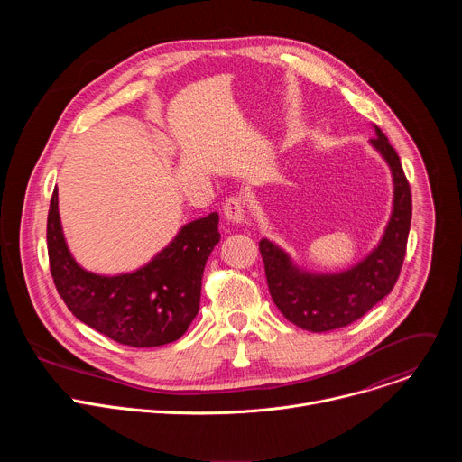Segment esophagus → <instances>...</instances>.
<instances>
[{
    "mask_svg": "<svg viewBox=\"0 0 462 462\" xmlns=\"http://www.w3.org/2000/svg\"><path fill=\"white\" fill-rule=\"evenodd\" d=\"M245 199L241 195H232L226 199L225 207H223V214L230 223H243L245 219Z\"/></svg>",
    "mask_w": 462,
    "mask_h": 462,
    "instance_id": "1",
    "label": "esophagus"
}]
</instances>
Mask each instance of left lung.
I'll use <instances>...</instances> for the list:
<instances>
[{
	"label": "left lung",
	"instance_id": "8db88e82",
	"mask_svg": "<svg viewBox=\"0 0 462 462\" xmlns=\"http://www.w3.org/2000/svg\"><path fill=\"white\" fill-rule=\"evenodd\" d=\"M369 143L393 175V212L374 250L358 265L337 274H312L298 269L287 252L269 239L259 241L271 296L282 314L312 333L346 327L362 318L399 280L411 225V189L401 159L382 129L374 125Z\"/></svg>",
	"mask_w": 462,
	"mask_h": 462
}]
</instances>
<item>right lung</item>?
Wrapping results in <instances>:
<instances>
[{"mask_svg": "<svg viewBox=\"0 0 462 462\" xmlns=\"http://www.w3.org/2000/svg\"><path fill=\"white\" fill-rule=\"evenodd\" d=\"M219 214L184 225L173 241L135 273L100 276L84 271L63 239L58 189L47 217V252L58 294L100 335L131 347L179 340L199 312L207 259L219 243Z\"/></svg>", "mask_w": 462, "mask_h": 462, "instance_id": "right-lung-1", "label": "right lung"}]
</instances>
